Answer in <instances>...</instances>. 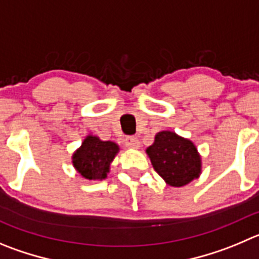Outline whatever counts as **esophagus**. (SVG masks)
Returning <instances> with one entry per match:
<instances>
[{
	"label": "esophagus",
	"mask_w": 259,
	"mask_h": 259,
	"mask_svg": "<svg viewBox=\"0 0 259 259\" xmlns=\"http://www.w3.org/2000/svg\"><path fill=\"white\" fill-rule=\"evenodd\" d=\"M125 146L129 149H138L141 147V142L138 141V138L135 137H127L125 139Z\"/></svg>",
	"instance_id": "obj_1"
}]
</instances>
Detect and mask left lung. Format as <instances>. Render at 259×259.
<instances>
[{
  "label": "left lung",
  "mask_w": 259,
  "mask_h": 259,
  "mask_svg": "<svg viewBox=\"0 0 259 259\" xmlns=\"http://www.w3.org/2000/svg\"><path fill=\"white\" fill-rule=\"evenodd\" d=\"M146 153L156 172L170 187H185L202 174V157L195 144L175 132L157 133Z\"/></svg>",
  "instance_id": "left-lung-1"
}]
</instances>
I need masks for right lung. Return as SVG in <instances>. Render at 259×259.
<instances>
[{
    "instance_id": "1",
    "label": "right lung",
    "mask_w": 259,
    "mask_h": 259,
    "mask_svg": "<svg viewBox=\"0 0 259 259\" xmlns=\"http://www.w3.org/2000/svg\"><path fill=\"white\" fill-rule=\"evenodd\" d=\"M118 152L120 147L115 142L101 141L100 137L88 134L72 153L71 162L76 172L87 180H105Z\"/></svg>"
}]
</instances>
